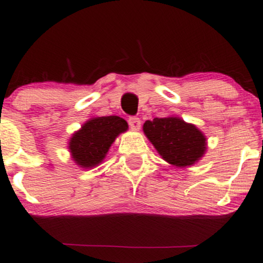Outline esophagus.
Listing matches in <instances>:
<instances>
[{"instance_id":"34e87169","label":"esophagus","mask_w":263,"mask_h":263,"mask_svg":"<svg viewBox=\"0 0 263 263\" xmlns=\"http://www.w3.org/2000/svg\"><path fill=\"white\" fill-rule=\"evenodd\" d=\"M128 125L132 129L137 131V129L141 128V120L137 116H131V118H128Z\"/></svg>"}]
</instances>
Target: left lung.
I'll use <instances>...</instances> for the list:
<instances>
[{
    "instance_id": "1",
    "label": "left lung",
    "mask_w": 263,
    "mask_h": 263,
    "mask_svg": "<svg viewBox=\"0 0 263 263\" xmlns=\"http://www.w3.org/2000/svg\"><path fill=\"white\" fill-rule=\"evenodd\" d=\"M143 131L163 159L175 166L192 165L204 154V136L196 126L179 118L148 120Z\"/></svg>"
}]
</instances>
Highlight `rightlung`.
Here are the masks:
<instances>
[{
	"instance_id": "right-lung-1",
	"label": "right lung",
	"mask_w": 263,
	"mask_h": 263,
	"mask_svg": "<svg viewBox=\"0 0 263 263\" xmlns=\"http://www.w3.org/2000/svg\"><path fill=\"white\" fill-rule=\"evenodd\" d=\"M127 122L119 116L94 118L72 136L68 148L82 167H94L106 156L115 138L127 129Z\"/></svg>"
}]
</instances>
